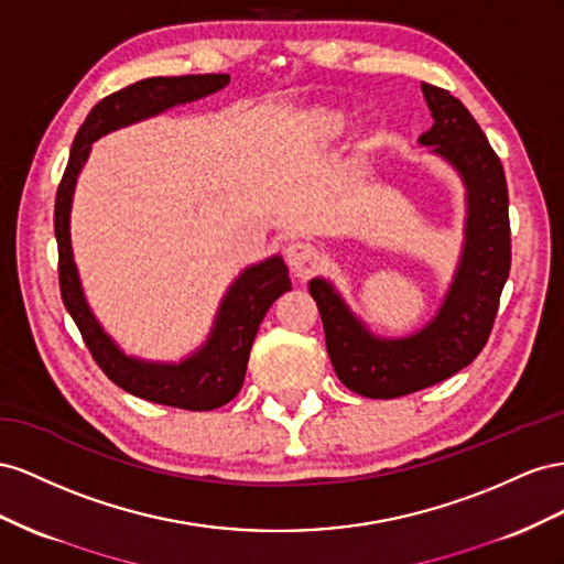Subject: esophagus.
Here are the masks:
<instances>
[{"mask_svg":"<svg viewBox=\"0 0 564 564\" xmlns=\"http://www.w3.org/2000/svg\"><path fill=\"white\" fill-rule=\"evenodd\" d=\"M285 260L288 264H291L293 273L297 279L307 281L312 273L318 269V250L312 246V243H304V240H295V243H291L285 248Z\"/></svg>","mask_w":564,"mask_h":564,"instance_id":"esophagus-1","label":"esophagus"}]
</instances>
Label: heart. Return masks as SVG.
<instances>
[{"label": "heart", "instance_id": "1", "mask_svg": "<svg viewBox=\"0 0 564 564\" xmlns=\"http://www.w3.org/2000/svg\"><path fill=\"white\" fill-rule=\"evenodd\" d=\"M345 122H347L345 112L333 110V108H318L312 116V127H314L316 137H321V139H335L345 130Z\"/></svg>", "mask_w": 564, "mask_h": 564}]
</instances>
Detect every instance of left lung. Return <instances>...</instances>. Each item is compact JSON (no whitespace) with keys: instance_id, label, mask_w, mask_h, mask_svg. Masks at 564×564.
Instances as JSON below:
<instances>
[{"instance_id":"1","label":"left lung","mask_w":564,"mask_h":564,"mask_svg":"<svg viewBox=\"0 0 564 564\" xmlns=\"http://www.w3.org/2000/svg\"><path fill=\"white\" fill-rule=\"evenodd\" d=\"M432 127L421 143L452 163L468 186L465 250L444 307L406 340H380L349 314L333 288L314 279L310 293L324 321L337 378L361 397L394 399L437 384L485 349L510 273L508 184L501 158L452 91L423 83Z\"/></svg>"}]
</instances>
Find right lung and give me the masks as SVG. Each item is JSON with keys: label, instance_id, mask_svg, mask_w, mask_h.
<instances>
[{"label": "right lung", "instance_id": "1", "mask_svg": "<svg viewBox=\"0 0 564 564\" xmlns=\"http://www.w3.org/2000/svg\"><path fill=\"white\" fill-rule=\"evenodd\" d=\"M229 85L227 73L213 75H182V77H149L112 91L91 108L87 120L77 130L66 172L61 176L54 207V231L58 243V285L68 314L77 324L83 340L99 364L101 371L134 397L153 404L174 406L184 411L219 409L240 392L246 380V368L254 335L260 330L269 307L283 293L291 291V279L281 257H273L252 269H246L221 302L215 330L207 345L180 366L141 364L110 343V337L91 316L70 250V200L79 167L85 165L91 141L110 130L130 122L158 116L176 104H186L213 94Z\"/></svg>", "mask_w": 564, "mask_h": 564}]
</instances>
